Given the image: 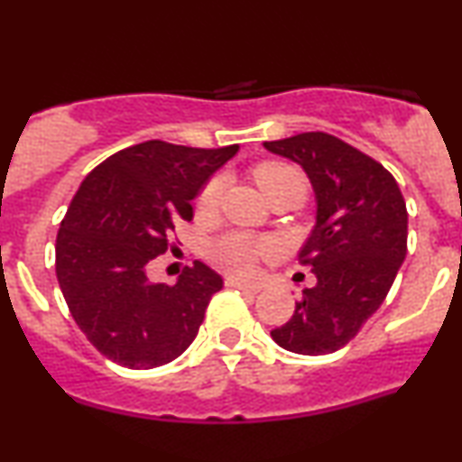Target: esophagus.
Returning <instances> with one entry per match:
<instances>
[{"instance_id":"34e87169","label":"esophagus","mask_w":462,"mask_h":462,"mask_svg":"<svg viewBox=\"0 0 462 462\" xmlns=\"http://www.w3.org/2000/svg\"><path fill=\"white\" fill-rule=\"evenodd\" d=\"M226 286H230V289L245 291V293H252V295H256L258 291L263 289L261 284H254V282H243V280H236V278H226Z\"/></svg>"}]
</instances>
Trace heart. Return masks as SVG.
Returning <instances> with one entry per match:
<instances>
[{"label": "heart", "mask_w": 462, "mask_h": 462, "mask_svg": "<svg viewBox=\"0 0 462 462\" xmlns=\"http://www.w3.org/2000/svg\"><path fill=\"white\" fill-rule=\"evenodd\" d=\"M254 180L261 187L264 198L275 193L284 187H300L306 190V180L301 176L300 169L293 164L280 161H264L254 167ZM221 198V178L215 176L204 184L199 190L198 208L201 213H210L217 208ZM273 254V243L267 238H256L245 232H226L217 236L215 241L206 247V256L217 267L224 269L227 273L235 275H249L254 273L261 258H269Z\"/></svg>", "instance_id": "obj_1"}]
</instances>
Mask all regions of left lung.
Returning <instances> with one entry per match:
<instances>
[{
  "mask_svg": "<svg viewBox=\"0 0 462 462\" xmlns=\"http://www.w3.org/2000/svg\"><path fill=\"white\" fill-rule=\"evenodd\" d=\"M264 147L301 164L317 195V226L300 252L317 284L301 291L293 317L272 337L295 354H332L380 309L404 263V195L383 164L326 132L264 141Z\"/></svg>",
  "mask_w": 462,
  "mask_h": 462,
  "instance_id": "left-lung-1",
  "label": "left lung"
}]
</instances>
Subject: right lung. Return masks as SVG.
<instances>
[{
  "instance_id": "obj_1",
  "label": "right lung",
  "mask_w": 462,
  "mask_h": 462,
  "mask_svg": "<svg viewBox=\"0 0 462 462\" xmlns=\"http://www.w3.org/2000/svg\"><path fill=\"white\" fill-rule=\"evenodd\" d=\"M236 152L145 141L79 184L56 236V275L78 328L113 363L161 367L198 337L221 275L195 261L176 284H153L147 264L171 247L178 221L193 219L190 201Z\"/></svg>"
}]
</instances>
